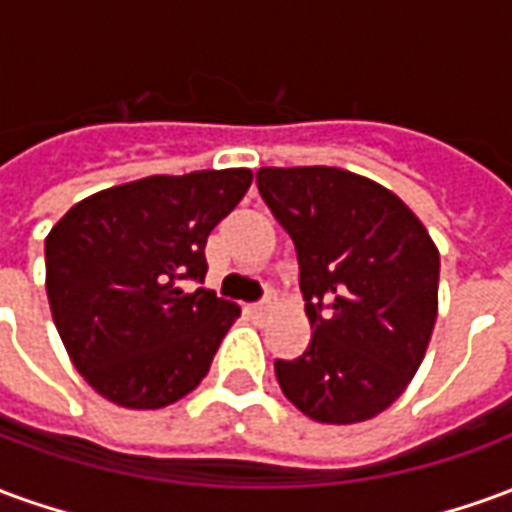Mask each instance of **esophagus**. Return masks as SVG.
Wrapping results in <instances>:
<instances>
[{"instance_id": "1", "label": "esophagus", "mask_w": 512, "mask_h": 512, "mask_svg": "<svg viewBox=\"0 0 512 512\" xmlns=\"http://www.w3.org/2000/svg\"><path fill=\"white\" fill-rule=\"evenodd\" d=\"M271 307H274V293H266V296L257 301V304H252V307H249V312H252V315H266Z\"/></svg>"}]
</instances>
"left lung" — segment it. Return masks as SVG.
<instances>
[{
	"label": "left lung",
	"mask_w": 512,
	"mask_h": 512,
	"mask_svg": "<svg viewBox=\"0 0 512 512\" xmlns=\"http://www.w3.org/2000/svg\"><path fill=\"white\" fill-rule=\"evenodd\" d=\"M257 189L293 238L312 340L274 373L315 422L354 425L403 395L439 310V249L406 202L337 167H263Z\"/></svg>",
	"instance_id": "1"
}]
</instances>
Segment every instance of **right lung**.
<instances>
[{
	"instance_id": "1",
	"label": "right lung",
	"mask_w": 512,
	"mask_h": 512,
	"mask_svg": "<svg viewBox=\"0 0 512 512\" xmlns=\"http://www.w3.org/2000/svg\"><path fill=\"white\" fill-rule=\"evenodd\" d=\"M249 169L153 175L76 202L46 238V293L73 367L126 408H164L208 376L241 315L202 288L205 244ZM189 281L200 284L191 291Z\"/></svg>"
}]
</instances>
